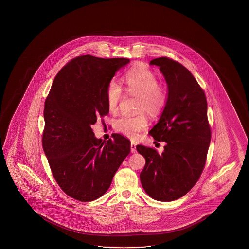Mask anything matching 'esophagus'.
Masks as SVG:
<instances>
[{
	"label": "esophagus",
	"mask_w": 249,
	"mask_h": 249,
	"mask_svg": "<svg viewBox=\"0 0 249 249\" xmlns=\"http://www.w3.org/2000/svg\"><path fill=\"white\" fill-rule=\"evenodd\" d=\"M131 152L132 153H136V144L135 143H133V142H131Z\"/></svg>",
	"instance_id": "34e87169"
}]
</instances>
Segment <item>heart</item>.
<instances>
[{"label":"heart","mask_w":249,"mask_h":249,"mask_svg":"<svg viewBox=\"0 0 249 249\" xmlns=\"http://www.w3.org/2000/svg\"><path fill=\"white\" fill-rule=\"evenodd\" d=\"M126 91L131 95L139 96L138 111H145L152 116L163 111L168 101V91L159 84L158 77L146 66H137L131 69L125 75ZM123 98V89L114 81L106 88V100L110 111H116ZM148 120L144 113L135 116L123 115L115 122V129L132 139L139 138L146 129Z\"/></svg>","instance_id":"obj_1"}]
</instances>
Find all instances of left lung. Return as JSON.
Returning a JSON list of instances; mask_svg holds the SVG:
<instances>
[{
	"instance_id": "obj_1",
	"label": "left lung",
	"mask_w": 249,
	"mask_h": 249,
	"mask_svg": "<svg viewBox=\"0 0 249 249\" xmlns=\"http://www.w3.org/2000/svg\"><path fill=\"white\" fill-rule=\"evenodd\" d=\"M150 65L158 66L163 74L168 101L149 133L166 145L161 154L155 148L136 147L146 160L140 181L150 197L172 201L187 194L204 169L211 140L208 103L203 89L180 63L160 57Z\"/></svg>"
}]
</instances>
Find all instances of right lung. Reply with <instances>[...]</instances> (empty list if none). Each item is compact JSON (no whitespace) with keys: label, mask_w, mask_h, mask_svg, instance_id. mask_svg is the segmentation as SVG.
I'll list each match as a JSON object with an SVG mask.
<instances>
[{"label":"right lung","mask_w":249,"mask_h":249,"mask_svg":"<svg viewBox=\"0 0 249 249\" xmlns=\"http://www.w3.org/2000/svg\"><path fill=\"white\" fill-rule=\"evenodd\" d=\"M129 58H73L55 76L44 105L42 148L62 191L80 201H94L110 186L130 152L121 134L107 141L94 137L92 125L109 113L106 88Z\"/></svg>","instance_id":"1"}]
</instances>
